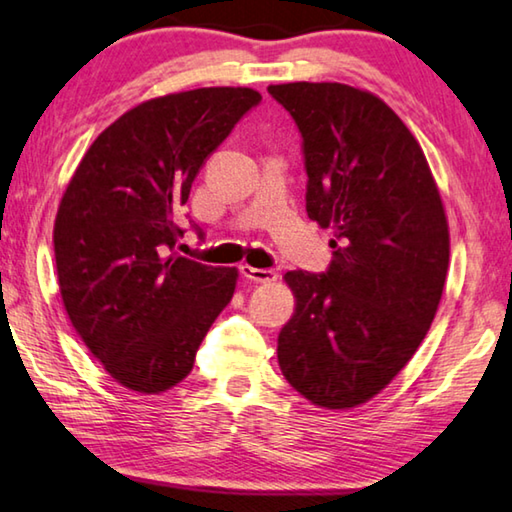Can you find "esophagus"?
<instances>
[{
	"label": "esophagus",
	"instance_id": "34e87169",
	"mask_svg": "<svg viewBox=\"0 0 512 512\" xmlns=\"http://www.w3.org/2000/svg\"><path fill=\"white\" fill-rule=\"evenodd\" d=\"M240 274L245 276L247 281L254 283H274L279 279V272L276 270H267V267H251V265H240Z\"/></svg>",
	"mask_w": 512,
	"mask_h": 512
}]
</instances>
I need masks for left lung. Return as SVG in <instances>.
<instances>
[{"label": "left lung", "mask_w": 512, "mask_h": 512, "mask_svg": "<svg viewBox=\"0 0 512 512\" xmlns=\"http://www.w3.org/2000/svg\"><path fill=\"white\" fill-rule=\"evenodd\" d=\"M267 92L304 138L308 217L335 233L329 270L283 276L295 313L276 356L301 397L349 410L404 370L438 313L445 206L420 142L374 92L329 81Z\"/></svg>", "instance_id": "left-lung-1"}]
</instances>
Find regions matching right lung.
Listing matches in <instances>:
<instances>
[{
    "label": "right lung",
    "instance_id": "right-lung-1",
    "mask_svg": "<svg viewBox=\"0 0 512 512\" xmlns=\"http://www.w3.org/2000/svg\"><path fill=\"white\" fill-rule=\"evenodd\" d=\"M258 102L254 88L220 86L129 108L88 147L58 204L65 313L104 370L138 395L186 379L236 290V267L172 251L183 236L174 217L206 158Z\"/></svg>",
    "mask_w": 512,
    "mask_h": 512
}]
</instances>
